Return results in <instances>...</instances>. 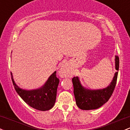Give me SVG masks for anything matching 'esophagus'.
Returning <instances> with one entry per match:
<instances>
[{
  "label": "esophagus",
  "instance_id": "34e87169",
  "mask_svg": "<svg viewBox=\"0 0 130 130\" xmlns=\"http://www.w3.org/2000/svg\"><path fill=\"white\" fill-rule=\"evenodd\" d=\"M59 75L62 77H68L70 75V70L68 63H65L61 67L59 70Z\"/></svg>",
  "mask_w": 130,
  "mask_h": 130
}]
</instances>
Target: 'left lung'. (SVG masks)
I'll list each match as a JSON object with an SVG mask.
<instances>
[{"mask_svg": "<svg viewBox=\"0 0 130 130\" xmlns=\"http://www.w3.org/2000/svg\"><path fill=\"white\" fill-rule=\"evenodd\" d=\"M115 69L118 71L119 68V58L117 55L115 57ZM118 72L115 75L112 82L106 88L99 89H89L81 85L78 76L72 78L73 85L74 95H75L77 106L82 110H94L101 107L106 103L113 93L117 79Z\"/></svg>", "mask_w": 130, "mask_h": 130, "instance_id": "left-lung-1", "label": "left lung"}]
</instances>
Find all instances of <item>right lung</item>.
I'll list each match as a JSON object with an SVG mask.
<instances>
[{
  "instance_id": "add662e5",
  "label": "right lung",
  "mask_w": 130,
  "mask_h": 130,
  "mask_svg": "<svg viewBox=\"0 0 130 130\" xmlns=\"http://www.w3.org/2000/svg\"><path fill=\"white\" fill-rule=\"evenodd\" d=\"M11 75L15 90L27 104L41 111L49 110L53 107L56 101L57 91L59 83V79L56 76V71L49 76L43 86L32 90L23 89L17 86L12 73Z\"/></svg>"
}]
</instances>
